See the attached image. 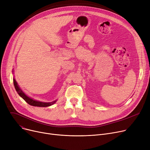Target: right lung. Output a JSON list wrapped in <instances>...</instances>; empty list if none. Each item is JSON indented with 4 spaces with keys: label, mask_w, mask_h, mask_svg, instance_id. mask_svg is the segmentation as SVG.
Segmentation results:
<instances>
[{
    "label": "right lung",
    "mask_w": 150,
    "mask_h": 150,
    "mask_svg": "<svg viewBox=\"0 0 150 150\" xmlns=\"http://www.w3.org/2000/svg\"><path fill=\"white\" fill-rule=\"evenodd\" d=\"M13 74H14V70H13ZM13 83H14V85H15V88L18 95L22 98L26 103H27L28 104H30L31 105L36 106V107H44L45 108V107H49L53 105L57 102V99H56V100L54 101L46 103V102H42V101L35 100V99H33V98L27 96L25 93L21 90V88L19 86L18 83H17L16 79H15V77H13Z\"/></svg>",
    "instance_id": "right-lung-1"
}]
</instances>
